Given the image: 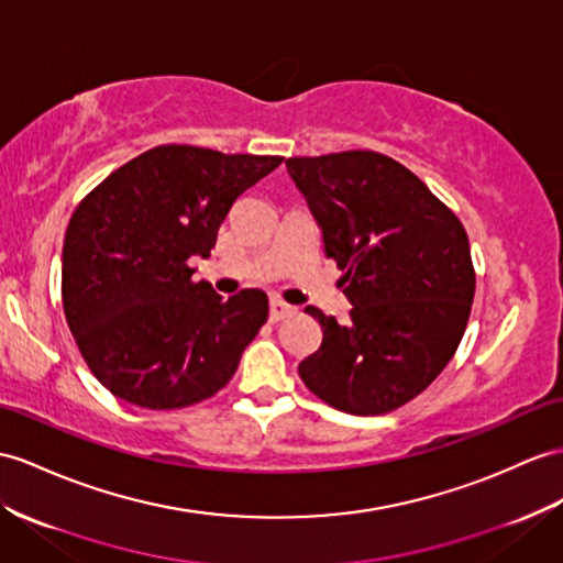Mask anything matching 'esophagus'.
<instances>
[{"instance_id": "1", "label": "esophagus", "mask_w": 563, "mask_h": 563, "mask_svg": "<svg viewBox=\"0 0 563 563\" xmlns=\"http://www.w3.org/2000/svg\"><path fill=\"white\" fill-rule=\"evenodd\" d=\"M294 312V308L289 303H284V300H272L269 303V322H279L284 318H289Z\"/></svg>"}]
</instances>
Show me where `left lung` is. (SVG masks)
Listing matches in <instances>:
<instances>
[{
  "label": "left lung",
  "mask_w": 563,
  "mask_h": 563,
  "mask_svg": "<svg viewBox=\"0 0 563 563\" xmlns=\"http://www.w3.org/2000/svg\"><path fill=\"white\" fill-rule=\"evenodd\" d=\"M286 169L353 306L346 324L306 308L322 344L298 375L344 413H389L428 389L461 344L475 296L468 234L413 172L373 150L291 157Z\"/></svg>",
  "instance_id": "1"
}]
</instances>
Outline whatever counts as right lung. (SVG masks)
<instances>
[{"instance_id":"obj_1","label":"right lung","mask_w":563,"mask_h":563,"mask_svg":"<svg viewBox=\"0 0 563 563\" xmlns=\"http://www.w3.org/2000/svg\"><path fill=\"white\" fill-rule=\"evenodd\" d=\"M159 145L80 200L66 227L62 300L90 373L117 399L174 410L210 399L234 377L267 322V294L222 298L194 282L231 205L282 164Z\"/></svg>"}]
</instances>
